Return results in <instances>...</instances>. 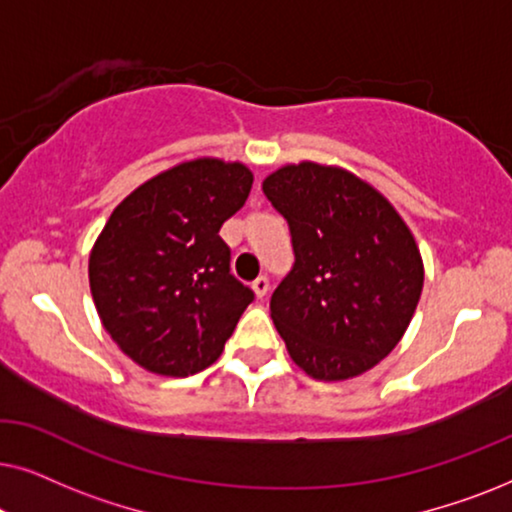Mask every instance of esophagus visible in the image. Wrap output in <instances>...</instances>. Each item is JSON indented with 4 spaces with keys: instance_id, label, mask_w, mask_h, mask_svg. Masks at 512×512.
I'll return each instance as SVG.
<instances>
[{
    "instance_id": "obj_1",
    "label": "esophagus",
    "mask_w": 512,
    "mask_h": 512,
    "mask_svg": "<svg viewBox=\"0 0 512 512\" xmlns=\"http://www.w3.org/2000/svg\"><path fill=\"white\" fill-rule=\"evenodd\" d=\"M251 289H254L256 298H265V296H268V291H270V282H268V277H258L256 282L251 284Z\"/></svg>"
}]
</instances>
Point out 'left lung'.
I'll use <instances>...</instances> for the list:
<instances>
[{"mask_svg": "<svg viewBox=\"0 0 512 512\" xmlns=\"http://www.w3.org/2000/svg\"><path fill=\"white\" fill-rule=\"evenodd\" d=\"M263 193L289 221L296 251L270 300L291 361L321 382L368 373L401 342L422 296L415 235L373 184L340 165L286 163Z\"/></svg>", "mask_w": 512, "mask_h": 512, "instance_id": "8db88e82", "label": "left lung"}]
</instances>
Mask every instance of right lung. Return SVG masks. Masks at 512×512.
Instances as JSON below:
<instances>
[{
  "label": "right lung",
  "instance_id": "obj_1",
  "mask_svg": "<svg viewBox=\"0 0 512 512\" xmlns=\"http://www.w3.org/2000/svg\"><path fill=\"white\" fill-rule=\"evenodd\" d=\"M251 184L240 160H184L118 202L97 235L88 258L97 314L149 373L188 377L212 366L254 300L230 275L219 237Z\"/></svg>",
  "mask_w": 512,
  "mask_h": 512
}]
</instances>
